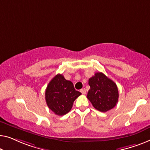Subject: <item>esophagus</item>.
<instances>
[{
    "label": "esophagus",
    "mask_w": 150,
    "mask_h": 150,
    "mask_svg": "<svg viewBox=\"0 0 150 150\" xmlns=\"http://www.w3.org/2000/svg\"><path fill=\"white\" fill-rule=\"evenodd\" d=\"M80 92H81L83 94H85L86 93V90L85 88H83V89H81V90H80Z\"/></svg>",
    "instance_id": "obj_1"
}]
</instances>
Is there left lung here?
Instances as JSON below:
<instances>
[{"mask_svg":"<svg viewBox=\"0 0 150 150\" xmlns=\"http://www.w3.org/2000/svg\"><path fill=\"white\" fill-rule=\"evenodd\" d=\"M90 89L87 98L93 107L101 112L113 109L118 101V89L114 81L103 73H96L88 80Z\"/></svg>","mask_w":150,"mask_h":150,"instance_id":"1","label":"left lung"}]
</instances>
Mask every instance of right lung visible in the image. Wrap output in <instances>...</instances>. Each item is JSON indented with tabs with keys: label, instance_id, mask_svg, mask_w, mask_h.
<instances>
[{
	"label": "right lung",
	"instance_id": "add662e5",
	"mask_svg": "<svg viewBox=\"0 0 150 150\" xmlns=\"http://www.w3.org/2000/svg\"><path fill=\"white\" fill-rule=\"evenodd\" d=\"M81 93L75 90L73 83L61 74L50 81L45 90L47 106L58 115H64L71 111L73 102Z\"/></svg>",
	"mask_w": 150,
	"mask_h": 150
}]
</instances>
